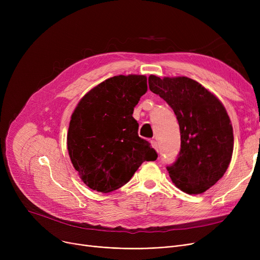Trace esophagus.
Here are the masks:
<instances>
[{
  "mask_svg": "<svg viewBox=\"0 0 260 260\" xmlns=\"http://www.w3.org/2000/svg\"><path fill=\"white\" fill-rule=\"evenodd\" d=\"M151 144H152V146L155 148V151L158 152V143H157V141L152 140V141H151Z\"/></svg>",
  "mask_w": 260,
  "mask_h": 260,
  "instance_id": "esophagus-1",
  "label": "esophagus"
}]
</instances>
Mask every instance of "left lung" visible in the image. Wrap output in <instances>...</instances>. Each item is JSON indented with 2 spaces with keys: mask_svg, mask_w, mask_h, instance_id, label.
Here are the masks:
<instances>
[{
  "mask_svg": "<svg viewBox=\"0 0 260 260\" xmlns=\"http://www.w3.org/2000/svg\"><path fill=\"white\" fill-rule=\"evenodd\" d=\"M151 91L173 108L180 127L179 157L168 172L189 195L202 194L222 178L233 155V126L222 102L187 77H148Z\"/></svg>",
  "mask_w": 260,
  "mask_h": 260,
  "instance_id": "obj_1",
  "label": "left lung"
}]
</instances>
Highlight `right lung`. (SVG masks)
<instances>
[{
    "label": "right lung",
    "mask_w": 260,
    "mask_h": 260,
    "mask_svg": "<svg viewBox=\"0 0 260 260\" xmlns=\"http://www.w3.org/2000/svg\"><path fill=\"white\" fill-rule=\"evenodd\" d=\"M147 91L144 75L115 76L92 87L72 115L67 149L81 180L109 193L131 180L144 161L158 155L138 136L134 107Z\"/></svg>",
    "instance_id": "obj_1"
}]
</instances>
